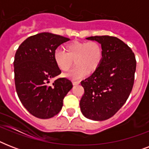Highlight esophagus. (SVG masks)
Listing matches in <instances>:
<instances>
[{"label": "esophagus", "instance_id": "esophagus-1", "mask_svg": "<svg viewBox=\"0 0 149 149\" xmlns=\"http://www.w3.org/2000/svg\"><path fill=\"white\" fill-rule=\"evenodd\" d=\"M79 84V81L78 80H72V84L73 85H78Z\"/></svg>", "mask_w": 149, "mask_h": 149}]
</instances>
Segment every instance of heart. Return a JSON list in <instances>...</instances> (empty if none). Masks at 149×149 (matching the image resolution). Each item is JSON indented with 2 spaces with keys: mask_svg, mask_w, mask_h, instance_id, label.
Here are the masks:
<instances>
[{
  "mask_svg": "<svg viewBox=\"0 0 149 149\" xmlns=\"http://www.w3.org/2000/svg\"><path fill=\"white\" fill-rule=\"evenodd\" d=\"M103 49L96 41L72 42L65 46V52L56 50L54 60L59 69L67 72L74 65L77 66L67 76L72 79H79L88 73H93L97 70L103 60Z\"/></svg>",
  "mask_w": 149,
  "mask_h": 149,
  "instance_id": "b5f03b06",
  "label": "heart"
}]
</instances>
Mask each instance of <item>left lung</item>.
<instances>
[{
  "label": "left lung",
  "mask_w": 149,
  "mask_h": 149,
  "mask_svg": "<svg viewBox=\"0 0 149 149\" xmlns=\"http://www.w3.org/2000/svg\"><path fill=\"white\" fill-rule=\"evenodd\" d=\"M86 39L100 43L104 56L97 70L81 81L84 93L79 106L86 118L104 120L113 117L129 97L136 59L131 48L117 37L91 36Z\"/></svg>",
  "instance_id": "left-lung-1"
}]
</instances>
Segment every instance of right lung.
I'll use <instances>...</instances> for the list:
<instances>
[{
  "mask_svg": "<svg viewBox=\"0 0 149 149\" xmlns=\"http://www.w3.org/2000/svg\"><path fill=\"white\" fill-rule=\"evenodd\" d=\"M70 40L62 36L42 32L30 36L20 45L15 56V84L23 106L41 119L59 113L63 99L72 89L67 78H57L60 69L54 60L56 49Z\"/></svg>",
  "mask_w": 149,
  "mask_h": 149,
  "instance_id": "obj_1",
  "label": "right lung"
}]
</instances>
